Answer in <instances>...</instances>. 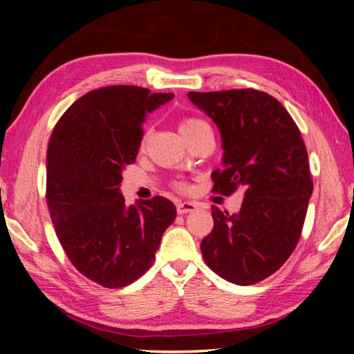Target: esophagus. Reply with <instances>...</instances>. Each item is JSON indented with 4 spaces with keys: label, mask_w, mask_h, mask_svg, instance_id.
Instances as JSON below:
<instances>
[{
    "label": "esophagus",
    "mask_w": 354,
    "mask_h": 354,
    "mask_svg": "<svg viewBox=\"0 0 354 354\" xmlns=\"http://www.w3.org/2000/svg\"><path fill=\"white\" fill-rule=\"evenodd\" d=\"M196 211V205L192 201H179L176 203V212L178 214H189V212H194Z\"/></svg>",
    "instance_id": "esophagus-1"
}]
</instances>
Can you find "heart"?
<instances>
[{
  "mask_svg": "<svg viewBox=\"0 0 354 354\" xmlns=\"http://www.w3.org/2000/svg\"><path fill=\"white\" fill-rule=\"evenodd\" d=\"M205 127H207V124L203 122V120L195 118V117H184V118H181V122H179V131H181V134L184 137L194 134L195 131H198V129L205 128ZM148 136H149V133H148V131H145V133H143V136H142V147L147 143Z\"/></svg>",
  "mask_w": 354,
  "mask_h": 354,
  "instance_id": "heart-1",
  "label": "heart"
}]
</instances>
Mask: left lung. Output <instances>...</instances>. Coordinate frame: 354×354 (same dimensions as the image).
<instances>
[{"label":"left lung","mask_w":354,"mask_h":354,"mask_svg":"<svg viewBox=\"0 0 354 354\" xmlns=\"http://www.w3.org/2000/svg\"><path fill=\"white\" fill-rule=\"evenodd\" d=\"M221 134L223 169L214 192L245 190L241 212L212 206L214 230L201 242L205 262L226 281L256 284L289 259L301 236L314 183L306 145L277 98L254 88L189 92Z\"/></svg>","instance_id":"obj_1"}]
</instances>
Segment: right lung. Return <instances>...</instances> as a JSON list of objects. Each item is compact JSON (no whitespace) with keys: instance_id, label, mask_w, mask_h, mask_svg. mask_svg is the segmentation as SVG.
Masks as SVG:
<instances>
[{"instance_id":"right-lung-1","label":"right lung","mask_w":354,"mask_h":354,"mask_svg":"<svg viewBox=\"0 0 354 354\" xmlns=\"http://www.w3.org/2000/svg\"><path fill=\"white\" fill-rule=\"evenodd\" d=\"M173 98L145 87L107 86L76 100L53 129L46 203L76 270L107 289L140 278L156 259L176 207L164 196L127 206L122 173L136 162L148 112Z\"/></svg>"}]
</instances>
